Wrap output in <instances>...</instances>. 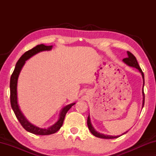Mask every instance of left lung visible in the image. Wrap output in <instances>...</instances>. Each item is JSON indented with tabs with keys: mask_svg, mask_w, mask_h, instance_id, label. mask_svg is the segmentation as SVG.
Masks as SVG:
<instances>
[{
	"mask_svg": "<svg viewBox=\"0 0 156 156\" xmlns=\"http://www.w3.org/2000/svg\"><path fill=\"white\" fill-rule=\"evenodd\" d=\"M127 54H128V57L127 58H125L123 59V61L125 62L126 65H128L129 66H131V67H135L136 69H138L140 71V72L142 73V78H143V82H144V73L142 72V71L141 69V68L140 67V65H138V62L136 60V58L133 56V54H131L130 51H127ZM143 84V86H144ZM143 91V106L144 105V89L142 90ZM142 106V107H143ZM87 125H88V128L89 130H90L91 133L93 134L94 136H95L96 137H98V138H105V139H113V138H117L118 137H120V136H109V135H105V134H102V133H98L96 131H95V129H94L93 126H92L91 122H90V118H89V115L88 116V118H87ZM127 132V131H126ZM123 133V134H125Z\"/></svg>",
	"mask_w": 156,
	"mask_h": 156,
	"instance_id": "8db88e82",
	"label": "left lung"
}]
</instances>
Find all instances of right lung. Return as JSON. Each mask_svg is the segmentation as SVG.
<instances>
[{"instance_id": "add662e5", "label": "right lung", "mask_w": 156, "mask_h": 156, "mask_svg": "<svg viewBox=\"0 0 156 156\" xmlns=\"http://www.w3.org/2000/svg\"><path fill=\"white\" fill-rule=\"evenodd\" d=\"M51 47L52 46L51 45L45 46L44 45V44H38V45L34 47L33 49L26 51L25 54L20 58L19 60H18L14 72H13L11 76V78H10V102H11V106L12 109L14 111L17 119L21 124V125L23 126V127L24 128L26 131L30 132L31 133L36 134V135H50V134L55 133L56 132H57L62 125L66 113H67L70 108L75 104H70L67 105V106H66L65 108H63L61 113H60L58 121L55 125L51 126V127H49L48 129L39 128L38 126L31 125V123L29 122L28 121L25 119V118L23 116L22 113H21L20 111L19 107H18L17 102V80L18 75H19L23 66L25 64V60H27V59L30 58V57L34 56V54H37V53L42 51H45V50H50L51 49Z\"/></svg>"}]
</instances>
